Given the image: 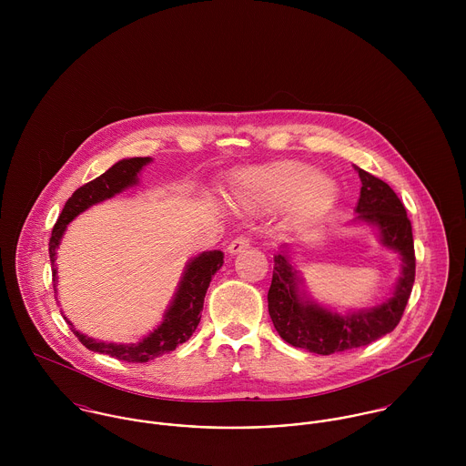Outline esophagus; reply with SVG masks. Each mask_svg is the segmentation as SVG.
Here are the masks:
<instances>
[{
  "label": "esophagus",
  "instance_id": "esophagus-1",
  "mask_svg": "<svg viewBox=\"0 0 466 466\" xmlns=\"http://www.w3.org/2000/svg\"><path fill=\"white\" fill-rule=\"evenodd\" d=\"M249 246H251V238L249 237H237L235 240L229 242L228 253L229 255H238V253H244L246 249H249Z\"/></svg>",
  "mask_w": 466,
  "mask_h": 466
}]
</instances>
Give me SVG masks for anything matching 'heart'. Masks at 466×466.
Instances as JSON below:
<instances>
[{"mask_svg": "<svg viewBox=\"0 0 466 466\" xmlns=\"http://www.w3.org/2000/svg\"><path fill=\"white\" fill-rule=\"evenodd\" d=\"M237 199L251 209H276L289 202L290 211L303 218L329 211L339 196L330 174L312 170L298 159H279L240 170L233 177Z\"/></svg>", "mask_w": 466, "mask_h": 466, "instance_id": "heart-1", "label": "heart"}]
</instances>
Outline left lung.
Segmentation results:
<instances>
[{
	"label": "left lung",
	"instance_id": "left-lung-1",
	"mask_svg": "<svg viewBox=\"0 0 466 466\" xmlns=\"http://www.w3.org/2000/svg\"><path fill=\"white\" fill-rule=\"evenodd\" d=\"M360 177V198L357 202V222L375 226L384 248L397 251L401 274L393 294L377 307L360 309L340 316L301 295V278L289 262L287 253L274 257L272 281L267 294L268 316L279 337L312 353L332 355L366 346L386 333L393 332L401 319L414 283V242L407 211L393 188L370 172L355 167Z\"/></svg>",
	"mask_w": 466,
	"mask_h": 466
}]
</instances>
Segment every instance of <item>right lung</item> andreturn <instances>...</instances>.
<instances>
[{"label":"right lung","instance_id":"right-lung-1","mask_svg":"<svg viewBox=\"0 0 466 466\" xmlns=\"http://www.w3.org/2000/svg\"><path fill=\"white\" fill-rule=\"evenodd\" d=\"M150 157H129L115 163L107 172L98 176L96 179L86 183L78 190L73 192V196L66 200L63 213L59 215L52 238H50V262H52V276H54V289L57 292V248L61 244V238L66 231L67 224L91 208L93 204H98L102 200L111 199L116 194L124 192L126 188L137 185V174L145 165H148ZM224 264V253L222 251H204L199 257L192 258L183 272V278L177 285V290L174 294V299L170 307L167 309L161 325L143 337L139 342L133 344H115V342H104L96 340L93 337H87L84 333L75 330L73 323L66 319L71 332L78 337V340L91 351L106 353L109 357H115L118 360L127 362H148L163 353L174 351L179 344L187 342L192 333L196 332L200 321V310L204 305V296L209 287V281L213 274ZM63 314V312H61Z\"/></svg>","mask_w":466,"mask_h":466}]
</instances>
